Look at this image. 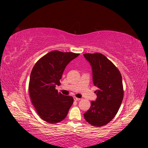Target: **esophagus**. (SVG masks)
<instances>
[{
    "label": "esophagus",
    "instance_id": "obj_1",
    "mask_svg": "<svg viewBox=\"0 0 148 148\" xmlns=\"http://www.w3.org/2000/svg\"><path fill=\"white\" fill-rule=\"evenodd\" d=\"M74 100H75V101H79V100H81V99L77 98V97H74Z\"/></svg>",
    "mask_w": 148,
    "mask_h": 148
}]
</instances>
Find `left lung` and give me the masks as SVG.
I'll list each match as a JSON object with an SVG mask.
<instances>
[{
    "instance_id": "1",
    "label": "left lung",
    "mask_w": 148,
    "mask_h": 148,
    "mask_svg": "<svg viewBox=\"0 0 148 148\" xmlns=\"http://www.w3.org/2000/svg\"><path fill=\"white\" fill-rule=\"evenodd\" d=\"M92 68L93 82L97 90L95 101L84 114L89 124L100 127L111 121L117 114L123 99L122 77L118 68L100 53H85Z\"/></svg>"
}]
</instances>
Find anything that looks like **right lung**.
<instances>
[{
	"label": "right lung",
	"instance_id": "add662e5",
	"mask_svg": "<svg viewBox=\"0 0 148 148\" xmlns=\"http://www.w3.org/2000/svg\"><path fill=\"white\" fill-rule=\"evenodd\" d=\"M79 53L53 51L40 58L31 72L29 92L33 106L40 118L49 123L64 119L74 102L56 90L60 84L65 67Z\"/></svg>",
	"mask_w": 148,
	"mask_h": 148
}]
</instances>
